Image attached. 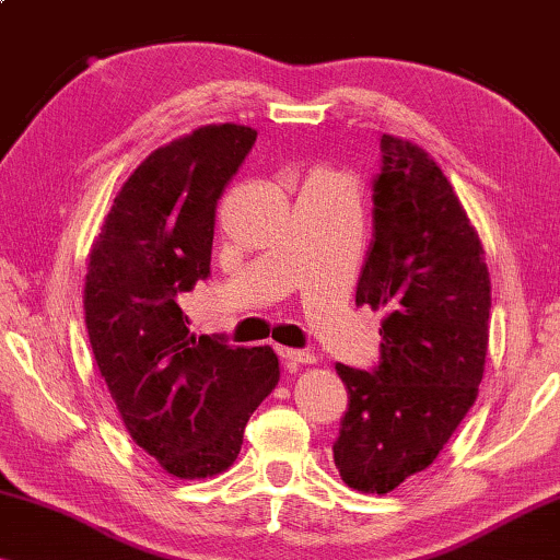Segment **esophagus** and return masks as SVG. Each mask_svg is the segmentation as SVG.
<instances>
[{"label":"esophagus","instance_id":"1","mask_svg":"<svg viewBox=\"0 0 560 560\" xmlns=\"http://www.w3.org/2000/svg\"><path fill=\"white\" fill-rule=\"evenodd\" d=\"M278 355L282 358V363H285V368H298V365H307L313 363V355L305 350H295V348H278Z\"/></svg>","mask_w":560,"mask_h":560}]
</instances>
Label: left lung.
I'll list each match as a JSON object with an SVG mask.
<instances>
[{
  "instance_id": "1",
  "label": "left lung",
  "mask_w": 560,
  "mask_h": 560,
  "mask_svg": "<svg viewBox=\"0 0 560 560\" xmlns=\"http://www.w3.org/2000/svg\"><path fill=\"white\" fill-rule=\"evenodd\" d=\"M355 305L385 313L381 358L370 370L335 365L350 400L332 458L350 488L388 493L438 458L476 402L490 315L483 245L448 177L390 135Z\"/></svg>"
}]
</instances>
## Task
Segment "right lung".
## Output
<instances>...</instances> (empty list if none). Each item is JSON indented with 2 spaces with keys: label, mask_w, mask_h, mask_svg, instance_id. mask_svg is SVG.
I'll return each mask as SVG.
<instances>
[{
  "label": "right lung",
  "mask_w": 560,
  "mask_h": 560,
  "mask_svg": "<svg viewBox=\"0 0 560 560\" xmlns=\"http://www.w3.org/2000/svg\"><path fill=\"white\" fill-rule=\"evenodd\" d=\"M257 132L210 125L137 167L92 247L84 323L132 441L177 478L237 458L247 420L278 385L272 348L187 328L179 295L210 278L214 208Z\"/></svg>",
  "instance_id": "1"
}]
</instances>
